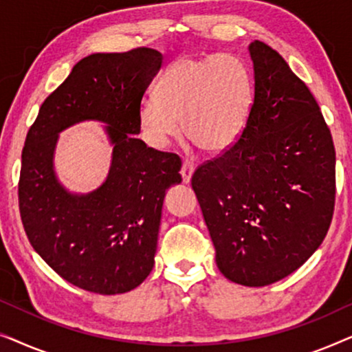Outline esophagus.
<instances>
[{"instance_id":"obj_1","label":"esophagus","mask_w":352,"mask_h":352,"mask_svg":"<svg viewBox=\"0 0 352 352\" xmlns=\"http://www.w3.org/2000/svg\"><path fill=\"white\" fill-rule=\"evenodd\" d=\"M195 171V163L190 162V160H184L182 162V166H181V176H182V182H190V177L194 175Z\"/></svg>"}]
</instances>
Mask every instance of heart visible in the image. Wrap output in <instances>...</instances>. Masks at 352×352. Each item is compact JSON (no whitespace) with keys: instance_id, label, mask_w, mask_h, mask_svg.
I'll list each match as a JSON object with an SVG mask.
<instances>
[{"instance_id":"heart-1","label":"heart","mask_w":352,"mask_h":352,"mask_svg":"<svg viewBox=\"0 0 352 352\" xmlns=\"http://www.w3.org/2000/svg\"><path fill=\"white\" fill-rule=\"evenodd\" d=\"M253 99V75L240 57H179L162 75L157 96L141 102L139 124L152 146L163 147L179 134L182 122L197 147L219 153L242 136Z\"/></svg>"}]
</instances>
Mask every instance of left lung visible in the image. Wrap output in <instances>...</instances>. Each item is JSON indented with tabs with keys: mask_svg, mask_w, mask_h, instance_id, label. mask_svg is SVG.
Instances as JSON below:
<instances>
[{
	"mask_svg": "<svg viewBox=\"0 0 352 352\" xmlns=\"http://www.w3.org/2000/svg\"><path fill=\"white\" fill-rule=\"evenodd\" d=\"M252 113L239 141L192 176L216 264L229 280L264 287L320 247L335 210V147L305 81L266 43L250 45Z\"/></svg>",
	"mask_w": 352,
	"mask_h": 352,
	"instance_id": "8db88e82",
	"label": "left lung"
}]
</instances>
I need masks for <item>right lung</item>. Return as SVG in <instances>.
Masks as SVG:
<instances>
[{
	"label": "right lung",
	"mask_w": 352,
	"mask_h": 352,
	"mask_svg": "<svg viewBox=\"0 0 352 352\" xmlns=\"http://www.w3.org/2000/svg\"><path fill=\"white\" fill-rule=\"evenodd\" d=\"M151 47L91 54L47 96L27 133L19 177V210L35 252L72 285L99 295L126 293L153 267L165 190L182 181L176 153L147 147L139 107L160 70ZM83 119L108 123L114 144L104 184L69 195L55 179L56 133Z\"/></svg>",
	"instance_id": "obj_1"
}]
</instances>
